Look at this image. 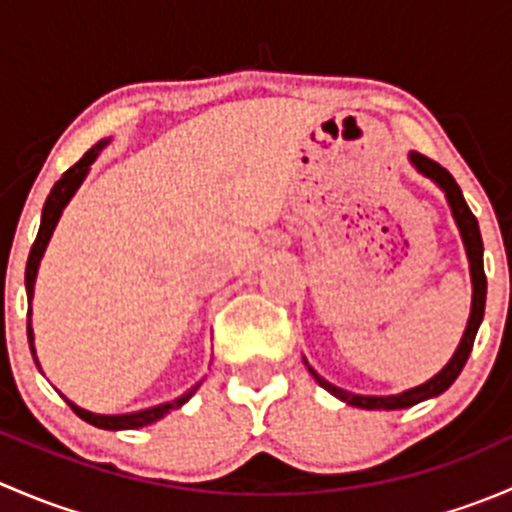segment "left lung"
Instances as JSON below:
<instances>
[{
  "label": "left lung",
  "instance_id": "1",
  "mask_svg": "<svg viewBox=\"0 0 512 512\" xmlns=\"http://www.w3.org/2000/svg\"><path fill=\"white\" fill-rule=\"evenodd\" d=\"M409 163L414 165V168L423 175V178L433 180V183H436L438 188L443 190V195H446V203H448V208H451L453 220H456L458 232H461L463 247H466L468 270H471V285H473L471 314H468L466 332H463L461 342H458L456 352H453L451 359H448V364L443 366V369L438 371V374H433L428 381H423V384L414 386V389L401 391V394H391V396L352 394V391L339 389V386L329 384L327 379H322V376H319L317 371H314L312 366L307 364V359H304V364H307L309 374L314 376V381H317V384L322 386V389H327L329 394H334V396H337V399H342L344 404L356 406V409H369V411L409 409V406H416V404H421V401L433 399V396L443 394V391H446L448 386H451L453 381L458 379V374H461V371H463V366H466L468 356H471L473 342H476L478 327H480V322H483L485 287H488V282H485V272H483V240H480V227H478L476 215H473L471 208H468L466 198H463L461 188H458V183H456V180H453V175L448 173L446 168H441V165H438L436 160H431V158L421 156V153L411 151L409 153Z\"/></svg>",
  "mask_w": 512,
  "mask_h": 512
}]
</instances>
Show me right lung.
<instances>
[{"label":"right lung","mask_w":512,"mask_h":512,"mask_svg":"<svg viewBox=\"0 0 512 512\" xmlns=\"http://www.w3.org/2000/svg\"><path fill=\"white\" fill-rule=\"evenodd\" d=\"M108 141H111V138H103V141H98L94 148H89V151L84 153V158H81L79 163L71 165V168L66 170V173L61 175L59 180H56L54 188H51V193H49V198H46L44 210H41L39 232H36V240L32 245V252H29V260H27V272H24V285H27L29 304H32V299H34V282H36V272H39V265H41V257H44L46 245H49V240H51V235H54L56 225H59L61 213H64V208L69 205V200L76 195V190L81 188V183H84L86 175H89L91 165H94V160L101 156V151L108 146ZM27 337H29V349H32L36 366H39V359H36V349H34L32 307H29ZM39 371H41V366H39ZM198 389H200V384H195V386H190V389L185 391L183 396H178V399L165 401V404H158V406H151V409L131 411V414H94V411H86V409H81V406H76L74 401H69L66 396H64V399H66V404L74 409V414L79 418H84V421L91 423V426L106 428V431H128V428H143V426H151V423L160 421V418L168 416L170 411L180 409V406H183L185 401H188L190 396H193Z\"/></svg>","instance_id":"obj_1"}]
</instances>
